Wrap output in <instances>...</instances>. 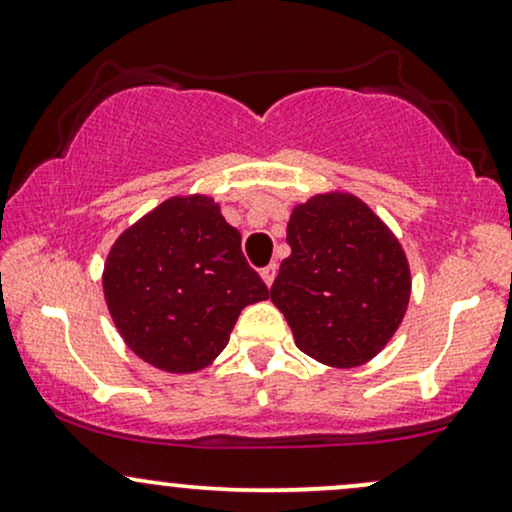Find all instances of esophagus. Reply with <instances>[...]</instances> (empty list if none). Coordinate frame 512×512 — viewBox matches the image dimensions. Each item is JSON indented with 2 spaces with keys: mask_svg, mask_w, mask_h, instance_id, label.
I'll list each match as a JSON object with an SVG mask.
<instances>
[{
  "mask_svg": "<svg viewBox=\"0 0 512 512\" xmlns=\"http://www.w3.org/2000/svg\"><path fill=\"white\" fill-rule=\"evenodd\" d=\"M276 262H272V264H267V267H262V279H264V283H267V286H272L274 283V279H276Z\"/></svg>",
  "mask_w": 512,
  "mask_h": 512,
  "instance_id": "obj_1",
  "label": "esophagus"
}]
</instances>
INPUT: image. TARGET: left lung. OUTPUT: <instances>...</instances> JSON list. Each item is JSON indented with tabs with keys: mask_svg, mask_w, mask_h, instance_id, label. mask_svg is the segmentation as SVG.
Returning <instances> with one entry per match:
<instances>
[{
	"mask_svg": "<svg viewBox=\"0 0 512 512\" xmlns=\"http://www.w3.org/2000/svg\"><path fill=\"white\" fill-rule=\"evenodd\" d=\"M291 255L272 300L295 346L331 367H357L389 343L410 300V269L396 236L365 202L317 195L293 209Z\"/></svg>",
	"mask_w": 512,
	"mask_h": 512,
	"instance_id": "8db88e82",
	"label": "left lung"
}]
</instances>
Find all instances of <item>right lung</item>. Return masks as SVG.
<instances>
[{"label":"right lung","mask_w":512,"mask_h":512,"mask_svg":"<svg viewBox=\"0 0 512 512\" xmlns=\"http://www.w3.org/2000/svg\"><path fill=\"white\" fill-rule=\"evenodd\" d=\"M104 298L135 355L164 372L207 367L245 305L269 298L240 233L205 195L171 197L116 240Z\"/></svg>","instance_id":"right-lung-1"}]
</instances>
